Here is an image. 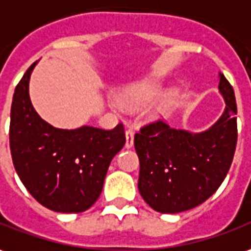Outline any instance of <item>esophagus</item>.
Masks as SVG:
<instances>
[{"instance_id":"esophagus-1","label":"esophagus","mask_w":251,"mask_h":251,"mask_svg":"<svg viewBox=\"0 0 251 251\" xmlns=\"http://www.w3.org/2000/svg\"><path fill=\"white\" fill-rule=\"evenodd\" d=\"M132 145H134V129L131 127H127L126 129V148H132Z\"/></svg>"}]
</instances>
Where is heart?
<instances>
[{
    "label": "heart",
    "instance_id": "obj_1",
    "mask_svg": "<svg viewBox=\"0 0 251 251\" xmlns=\"http://www.w3.org/2000/svg\"><path fill=\"white\" fill-rule=\"evenodd\" d=\"M161 83L158 82H143L127 89L122 94V102L124 106L129 109H139L153 102L158 94L161 93ZM175 100V93L168 91L161 97L160 102L157 103L158 112H165Z\"/></svg>",
    "mask_w": 251,
    "mask_h": 251
}]
</instances>
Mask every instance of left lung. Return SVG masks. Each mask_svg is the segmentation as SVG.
<instances>
[{
  "label": "left lung",
  "mask_w": 251,
  "mask_h": 251,
  "mask_svg": "<svg viewBox=\"0 0 251 251\" xmlns=\"http://www.w3.org/2000/svg\"><path fill=\"white\" fill-rule=\"evenodd\" d=\"M226 109L202 132L150 123L134 138L139 157L138 188L145 202L160 213H180L205 202L226 179L234 158L238 128L232 86L219 74Z\"/></svg>",
  "instance_id": "1"
}]
</instances>
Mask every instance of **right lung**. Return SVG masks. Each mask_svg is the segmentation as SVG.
Returning a JSON list of instances; mask_svg holds the SVG:
<instances>
[{"instance_id": "obj_1", "label": "right lung", "mask_w": 251, "mask_h": 251, "mask_svg": "<svg viewBox=\"0 0 251 251\" xmlns=\"http://www.w3.org/2000/svg\"><path fill=\"white\" fill-rule=\"evenodd\" d=\"M31 65L15 89L10 108V154L17 175L36 201L61 213L94 205L109 164L124 146L123 124L113 129L90 126L56 128L36 113L28 94Z\"/></svg>"}]
</instances>
